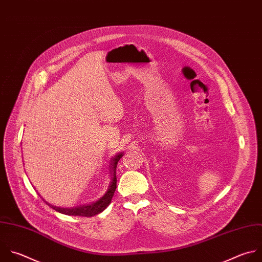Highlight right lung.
Instances as JSON below:
<instances>
[{"instance_id":"obj_1","label":"right lung","mask_w":262,"mask_h":262,"mask_svg":"<svg viewBox=\"0 0 262 262\" xmlns=\"http://www.w3.org/2000/svg\"><path fill=\"white\" fill-rule=\"evenodd\" d=\"M123 156L122 152L115 155V157H113L111 159V166H110V176H111V183L109 186L108 191L105 193L104 196H102L99 201L92 203V204H87V205H82V206H78L75 208H58L55 206H52L48 203H46L49 207H51L53 210H55L58 213L64 214V215H69V216H81V217H93L95 215L100 214L101 212H103L111 203L112 198L114 195V192L116 190V183H117V179H116V167H117V163L120 160V158Z\"/></svg>"}]
</instances>
